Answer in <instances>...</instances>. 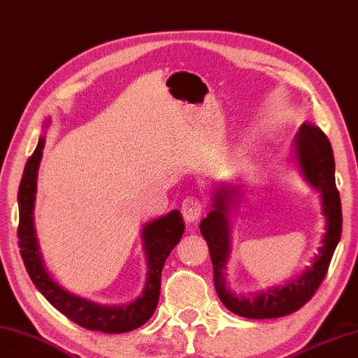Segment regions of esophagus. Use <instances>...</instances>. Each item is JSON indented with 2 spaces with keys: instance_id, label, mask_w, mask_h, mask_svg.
Returning <instances> with one entry per match:
<instances>
[{
  "instance_id": "esophagus-1",
  "label": "esophagus",
  "mask_w": 358,
  "mask_h": 358,
  "mask_svg": "<svg viewBox=\"0 0 358 358\" xmlns=\"http://www.w3.org/2000/svg\"><path fill=\"white\" fill-rule=\"evenodd\" d=\"M203 211V205L201 201L194 197V195H189L183 200V205H181V214H183V219L187 223H194L200 219Z\"/></svg>"
}]
</instances>
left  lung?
Instances as JSON below:
<instances>
[{"mask_svg":"<svg viewBox=\"0 0 358 358\" xmlns=\"http://www.w3.org/2000/svg\"><path fill=\"white\" fill-rule=\"evenodd\" d=\"M307 185L320 192L321 208L326 220V233L321 237L318 255L312 265L292 278L284 285L247 295H236L227 282V270L233 250V219L243 201L242 185L222 181L211 195L213 209L200 223V233L205 237L211 255L214 285L223 306L236 315L251 320H268L285 317L301 309L317 292L331 264L334 251L341 237V201L335 186V161L331 143L318 127L303 124L293 138L289 158Z\"/></svg>","mask_w":358,"mask_h":358,"instance_id":"8db88e82","label":"left lung"}]
</instances>
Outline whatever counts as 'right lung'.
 I'll return each instance as SVG.
<instances>
[{
  "label": "right lung",
  "instance_id": "1",
  "mask_svg": "<svg viewBox=\"0 0 358 358\" xmlns=\"http://www.w3.org/2000/svg\"><path fill=\"white\" fill-rule=\"evenodd\" d=\"M49 124H51V119L46 121L45 129L49 127ZM43 149L45 136H40L32 157L27 159L24 166L18 187V245L24 267L29 273L34 285L55 309L88 331L124 334L138 329L150 320L157 309L161 289V271H163L167 256L177 247L185 233V223L180 211L173 209L166 215H161L143 225L141 239L147 262V276L141 295L136 299L127 304L110 306L74 295L63 289L48 271L40 251L37 233H35V194H37V175Z\"/></svg>",
  "mask_w": 358,
  "mask_h": 358
}]
</instances>
